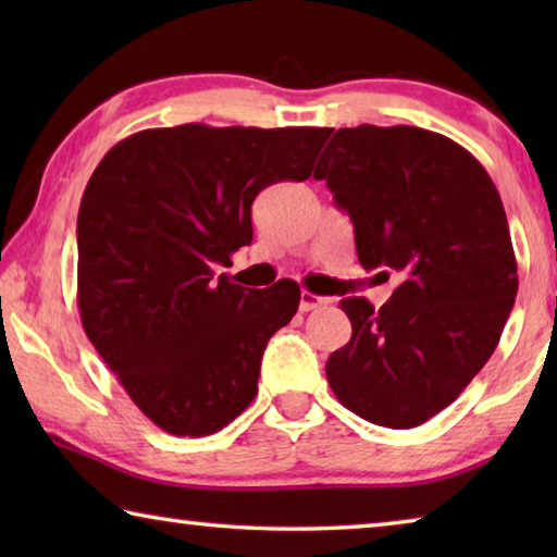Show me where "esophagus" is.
Returning a JSON list of instances; mask_svg holds the SVG:
<instances>
[{"instance_id":"1","label":"esophagus","mask_w":557,"mask_h":557,"mask_svg":"<svg viewBox=\"0 0 557 557\" xmlns=\"http://www.w3.org/2000/svg\"><path fill=\"white\" fill-rule=\"evenodd\" d=\"M329 297H319V295H314V292H309V289H301V297H299V312H312V309H319V307H324V305H329Z\"/></svg>"}]
</instances>
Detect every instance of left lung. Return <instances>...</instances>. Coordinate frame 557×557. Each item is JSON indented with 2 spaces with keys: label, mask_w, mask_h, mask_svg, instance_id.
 I'll list each match as a JSON object with an SVG mask.
<instances>
[{
  "label": "left lung",
  "mask_w": 557,
  "mask_h": 557,
  "mask_svg": "<svg viewBox=\"0 0 557 557\" xmlns=\"http://www.w3.org/2000/svg\"><path fill=\"white\" fill-rule=\"evenodd\" d=\"M314 178L351 215L358 262L403 277L379 312L338 301L351 342L329 356V385L373 425H422L484 369L513 309L502 196L465 147L408 125L336 129Z\"/></svg>",
  "instance_id": "left-lung-1"
}]
</instances>
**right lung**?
Wrapping results in <instances>:
<instances>
[{
  "label": "right lung",
  "mask_w": 557,
  "mask_h": 557,
  "mask_svg": "<svg viewBox=\"0 0 557 557\" xmlns=\"http://www.w3.org/2000/svg\"><path fill=\"white\" fill-rule=\"evenodd\" d=\"M326 127L135 132L100 159L78 211V309L132 403L176 437L223 430L258 395L262 351L299 285H233L262 188L312 174Z\"/></svg>",
  "instance_id": "right-lung-1"
}]
</instances>
